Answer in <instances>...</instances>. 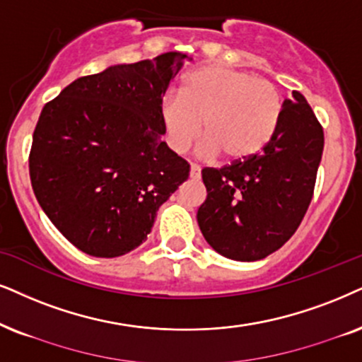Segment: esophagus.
I'll return each mask as SVG.
<instances>
[{
  "label": "esophagus",
  "instance_id": "obj_1",
  "mask_svg": "<svg viewBox=\"0 0 362 362\" xmlns=\"http://www.w3.org/2000/svg\"><path fill=\"white\" fill-rule=\"evenodd\" d=\"M190 178H194V180H199V178H200V167L199 165H194V163H192V165H190Z\"/></svg>",
  "mask_w": 362,
  "mask_h": 362
}]
</instances>
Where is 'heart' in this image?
Segmentation results:
<instances>
[{
  "label": "heart",
  "mask_w": 362,
  "mask_h": 362,
  "mask_svg": "<svg viewBox=\"0 0 362 362\" xmlns=\"http://www.w3.org/2000/svg\"><path fill=\"white\" fill-rule=\"evenodd\" d=\"M281 115L276 85L222 65L195 68L184 78L180 95H168L160 107L173 152H185L202 128V153L222 155L226 162H244L262 152L276 135Z\"/></svg>",
  "instance_id": "1"
}]
</instances>
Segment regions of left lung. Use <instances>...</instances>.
Instances as JSON below:
<instances>
[{
    "label": "left lung",
    "instance_id": "1",
    "mask_svg": "<svg viewBox=\"0 0 362 362\" xmlns=\"http://www.w3.org/2000/svg\"><path fill=\"white\" fill-rule=\"evenodd\" d=\"M284 100L274 139L262 152L221 168L205 167L207 199L197 222L214 250L252 262L294 235L313 200L324 132L299 91Z\"/></svg>",
    "mask_w": 362,
    "mask_h": 362
}]
</instances>
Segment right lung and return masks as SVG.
I'll return each mask as SVG.
<instances>
[{"label":"right lung","mask_w":362,"mask_h":362,"mask_svg":"<svg viewBox=\"0 0 362 362\" xmlns=\"http://www.w3.org/2000/svg\"><path fill=\"white\" fill-rule=\"evenodd\" d=\"M190 59L168 52L75 80L41 110L30 152L36 200L81 252L118 257L147 239L157 210L189 178L160 118Z\"/></svg>","instance_id":"right-lung-1"}]
</instances>
